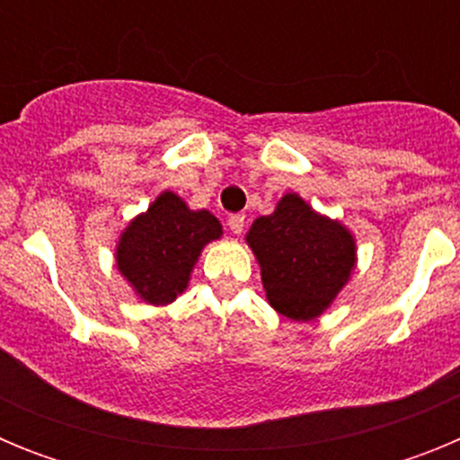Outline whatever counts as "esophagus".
Returning <instances> with one entry per match:
<instances>
[{"instance_id": "esophagus-1", "label": "esophagus", "mask_w": 460, "mask_h": 460, "mask_svg": "<svg viewBox=\"0 0 460 460\" xmlns=\"http://www.w3.org/2000/svg\"><path fill=\"white\" fill-rule=\"evenodd\" d=\"M243 226H246V217L243 214H233V217L227 218V227L233 230V234H242Z\"/></svg>"}]
</instances>
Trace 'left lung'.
Masks as SVG:
<instances>
[{
    "mask_svg": "<svg viewBox=\"0 0 460 460\" xmlns=\"http://www.w3.org/2000/svg\"><path fill=\"white\" fill-rule=\"evenodd\" d=\"M246 243L258 260L267 302L296 323L320 318L357 265L355 234L296 193L283 195L270 217L255 218Z\"/></svg>",
    "mask_w": 460,
    "mask_h": 460,
    "instance_id": "left-lung-1",
    "label": "left lung"
}]
</instances>
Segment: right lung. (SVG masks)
Returning <instances> with one entry per match:
<instances>
[{"instance_id": "right-lung-1", "label": "right lung", "mask_w": 460, "mask_h": 460, "mask_svg": "<svg viewBox=\"0 0 460 460\" xmlns=\"http://www.w3.org/2000/svg\"><path fill=\"white\" fill-rule=\"evenodd\" d=\"M221 234L223 226L211 211L190 209L180 195L164 190L121 230L117 270L142 302L165 306L189 288L202 249Z\"/></svg>"}]
</instances>
